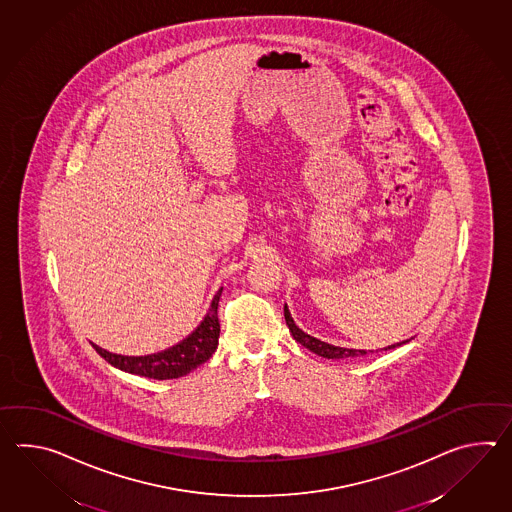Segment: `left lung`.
Listing matches in <instances>:
<instances>
[{"mask_svg": "<svg viewBox=\"0 0 512 512\" xmlns=\"http://www.w3.org/2000/svg\"><path fill=\"white\" fill-rule=\"evenodd\" d=\"M284 319H286V325H288V329L292 332L294 340L299 341L303 347H307L308 351H312V353L318 354V356L330 358V360H340V358H356V356H364V354H367V351H364V349L336 347V345H330V343H325V341L318 340V338L310 336L307 332H303V330L299 329L296 323H294V319L290 316V310H288L286 305H284ZM408 341L409 340L400 341V343H395V345H389V347H384L382 351L395 349V347H400V345H404V343H408ZM369 353H373V351H369Z\"/></svg>", "mask_w": 512, "mask_h": 512, "instance_id": "left-lung-1", "label": "left lung"}]
</instances>
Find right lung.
Masks as SVG:
<instances>
[{"instance_id": "add662e5", "label": "right lung", "mask_w": 512, "mask_h": 512, "mask_svg": "<svg viewBox=\"0 0 512 512\" xmlns=\"http://www.w3.org/2000/svg\"><path fill=\"white\" fill-rule=\"evenodd\" d=\"M222 296V288L216 292L209 312L205 314L202 323L178 345L165 349L161 353L147 356H123V354L108 353L99 345L91 343L93 349L103 356L104 360L117 369L132 373V375L154 378V380H171L189 375L196 367L207 362L218 347L220 323H218V301Z\"/></svg>"}]
</instances>
